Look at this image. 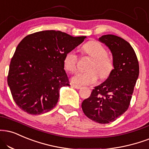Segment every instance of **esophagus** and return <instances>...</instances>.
Instances as JSON below:
<instances>
[{
    "instance_id": "obj_1",
    "label": "esophagus",
    "mask_w": 149,
    "mask_h": 149,
    "mask_svg": "<svg viewBox=\"0 0 149 149\" xmlns=\"http://www.w3.org/2000/svg\"><path fill=\"white\" fill-rule=\"evenodd\" d=\"M71 86H72V87H73V88H75V89H79L81 88V87H80V86H79V85H71Z\"/></svg>"
}]
</instances>
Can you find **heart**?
Instances as JSON below:
<instances>
[{"label":"heart","instance_id":"heart-1","mask_svg":"<svg viewBox=\"0 0 149 149\" xmlns=\"http://www.w3.org/2000/svg\"><path fill=\"white\" fill-rule=\"evenodd\" d=\"M83 51L92 58L88 67V71L78 72L71 78L73 83L78 85H89L97 81L98 75L101 79H105L110 75L113 70V62L108 55L106 50L101 43L91 41L84 45ZM78 57L74 51L67 53L64 58V66L70 72L76 69Z\"/></svg>","mask_w":149,"mask_h":149}]
</instances>
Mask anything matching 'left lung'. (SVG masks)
<instances>
[{
    "label": "left lung",
    "instance_id": "8db88e82",
    "mask_svg": "<svg viewBox=\"0 0 149 149\" xmlns=\"http://www.w3.org/2000/svg\"><path fill=\"white\" fill-rule=\"evenodd\" d=\"M112 55L114 69L107 78L93 89L82 103L83 112L99 123L115 121L128 110L139 76V63L135 51L128 42L114 35L98 38Z\"/></svg>",
    "mask_w": 149,
    "mask_h": 149
}]
</instances>
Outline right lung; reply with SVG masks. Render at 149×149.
<instances>
[{"label": "right lung", "mask_w": 149, "mask_h": 149, "mask_svg": "<svg viewBox=\"0 0 149 149\" xmlns=\"http://www.w3.org/2000/svg\"><path fill=\"white\" fill-rule=\"evenodd\" d=\"M87 37L44 30L24 37L10 62L8 84L19 108L30 114L49 112L62 87L70 86L64 58Z\"/></svg>", "instance_id": "obj_1"}]
</instances>
